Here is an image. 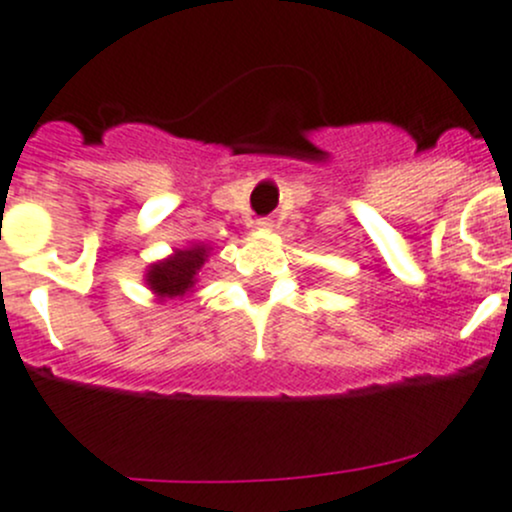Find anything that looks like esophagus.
<instances>
[{
  "instance_id": "34e87169",
  "label": "esophagus",
  "mask_w": 512,
  "mask_h": 512,
  "mask_svg": "<svg viewBox=\"0 0 512 512\" xmlns=\"http://www.w3.org/2000/svg\"><path fill=\"white\" fill-rule=\"evenodd\" d=\"M255 227H257V230H270V227H272V220H270V218H260V220H255Z\"/></svg>"
}]
</instances>
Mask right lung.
Masks as SVG:
<instances>
[{
	"label": "right lung",
	"mask_w": 512,
	"mask_h": 512,
	"mask_svg": "<svg viewBox=\"0 0 512 512\" xmlns=\"http://www.w3.org/2000/svg\"><path fill=\"white\" fill-rule=\"evenodd\" d=\"M210 250L205 242H195V245L183 247V250H173L163 260L151 262L146 270V287L156 297V302H168V299H183L198 285V275L203 265L208 262Z\"/></svg>",
	"instance_id": "right-lung-1"
}]
</instances>
